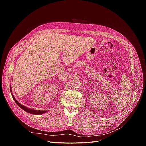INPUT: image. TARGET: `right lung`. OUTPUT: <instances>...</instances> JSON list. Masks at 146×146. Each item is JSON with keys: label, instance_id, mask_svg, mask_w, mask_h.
<instances>
[{"label": "right lung", "instance_id": "obj_1", "mask_svg": "<svg viewBox=\"0 0 146 146\" xmlns=\"http://www.w3.org/2000/svg\"><path fill=\"white\" fill-rule=\"evenodd\" d=\"M10 90L11 92L12 97V98H13L14 100L15 101V103H16L19 105V106L22 108V109H23L24 110H25L26 111H27V112H28L29 113H31V114H35V115H41V114H43V113H44L46 112V111H45V110H33V109H30V108H28L27 107L24 106V105L21 104L19 102H18L16 100V99H15V97H14V95H13V94H12V93L11 86H10Z\"/></svg>", "mask_w": 146, "mask_h": 146}]
</instances>
